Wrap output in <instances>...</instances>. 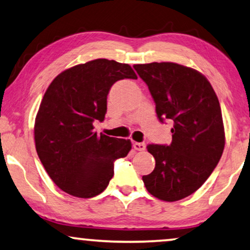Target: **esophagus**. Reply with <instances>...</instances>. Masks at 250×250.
<instances>
[{
	"mask_svg": "<svg viewBox=\"0 0 250 250\" xmlns=\"http://www.w3.org/2000/svg\"><path fill=\"white\" fill-rule=\"evenodd\" d=\"M133 148H134L135 150H138V151H143V150L146 149V143L134 142V143H133Z\"/></svg>",
	"mask_w": 250,
	"mask_h": 250,
	"instance_id": "1",
	"label": "esophagus"
}]
</instances>
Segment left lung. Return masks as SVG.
<instances>
[{"instance_id": "8db88e82", "label": "left lung", "mask_w": 250, "mask_h": 250, "mask_svg": "<svg viewBox=\"0 0 250 250\" xmlns=\"http://www.w3.org/2000/svg\"><path fill=\"white\" fill-rule=\"evenodd\" d=\"M133 67L148 85L160 122H173L169 146H146L156 166L142 180L153 197L181 200L203 186L223 153L225 133L217 95L193 68L175 62Z\"/></svg>"}]
</instances>
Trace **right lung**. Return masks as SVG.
Here are the masks:
<instances>
[{
    "label": "right lung",
    "instance_id": "1",
    "mask_svg": "<svg viewBox=\"0 0 250 250\" xmlns=\"http://www.w3.org/2000/svg\"><path fill=\"white\" fill-rule=\"evenodd\" d=\"M138 76L127 63L95 59L60 73L47 87L34 125L37 155L51 180L78 198L101 193L114 176V162L132 149L129 140L94 132L107 112L112 84Z\"/></svg>",
    "mask_w": 250,
    "mask_h": 250
}]
</instances>
